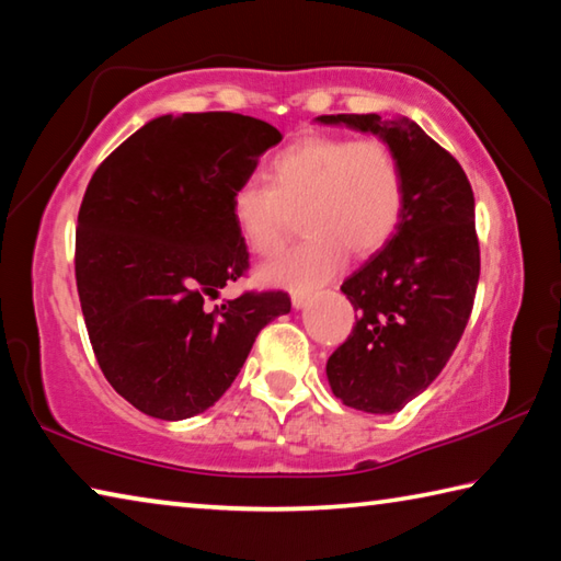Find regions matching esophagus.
Returning a JSON list of instances; mask_svg holds the SVG:
<instances>
[{"mask_svg":"<svg viewBox=\"0 0 561 561\" xmlns=\"http://www.w3.org/2000/svg\"><path fill=\"white\" fill-rule=\"evenodd\" d=\"M314 299V291H294L291 294V304H294V309H301V307H307V304Z\"/></svg>","mask_w":561,"mask_h":561,"instance_id":"34e87169","label":"esophagus"}]
</instances>
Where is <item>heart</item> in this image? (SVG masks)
<instances>
[{"instance_id":"obj_1","label":"heart","mask_w":561,"mask_h":561,"mask_svg":"<svg viewBox=\"0 0 561 561\" xmlns=\"http://www.w3.org/2000/svg\"><path fill=\"white\" fill-rule=\"evenodd\" d=\"M267 178L234 190L232 220L247 250L270 260L301 215L304 242L260 272L274 287H314L344 264L348 250L356 257L383 250L403 222V165L378 138H299L272 158Z\"/></svg>"}]
</instances>
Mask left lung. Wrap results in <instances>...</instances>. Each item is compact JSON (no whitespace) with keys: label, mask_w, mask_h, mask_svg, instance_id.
Returning a JSON list of instances; mask_svg holds the SVG:
<instances>
[{"label":"left lung","mask_w":561,"mask_h":561,"mask_svg":"<svg viewBox=\"0 0 561 561\" xmlns=\"http://www.w3.org/2000/svg\"><path fill=\"white\" fill-rule=\"evenodd\" d=\"M317 121L376 133L403 165V222L341 284L358 321L327 360L341 403L396 413L438 378L468 327L480 279L474 195L458 160L413 121L386 123L376 113Z\"/></svg>","instance_id":"obj_1"}]
</instances>
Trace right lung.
I'll return each instance as SVG.
<instances>
[{"label":"right lung","instance_id":"right-lung-1","mask_svg":"<svg viewBox=\"0 0 561 561\" xmlns=\"http://www.w3.org/2000/svg\"><path fill=\"white\" fill-rule=\"evenodd\" d=\"M282 133L230 111L160 116L91 175L76 225V287L93 354L116 393L183 421L220 401L287 291L210 301L250 270L232 193Z\"/></svg>","mask_w":561,"mask_h":561}]
</instances>
